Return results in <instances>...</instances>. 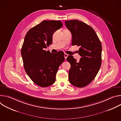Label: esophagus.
Segmentation results:
<instances>
[{
    "mask_svg": "<svg viewBox=\"0 0 121 121\" xmlns=\"http://www.w3.org/2000/svg\"><path fill=\"white\" fill-rule=\"evenodd\" d=\"M67 56H68V55L66 54H65V55H64V57H65V59H66V58L67 57Z\"/></svg>",
    "mask_w": 121,
    "mask_h": 121,
    "instance_id": "esophagus-1",
    "label": "esophagus"
}]
</instances>
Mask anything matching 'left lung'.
Returning a JSON list of instances; mask_svg holds the SVG:
<instances>
[{
    "instance_id": "1",
    "label": "left lung",
    "mask_w": 121,
    "mask_h": 121,
    "mask_svg": "<svg viewBox=\"0 0 121 121\" xmlns=\"http://www.w3.org/2000/svg\"><path fill=\"white\" fill-rule=\"evenodd\" d=\"M65 24L72 34V45L79 46V62L72 56L67 61L71 65L69 71V82L75 87H84L95 78L101 64L100 41L92 27L78 20L66 21Z\"/></svg>"
}]
</instances>
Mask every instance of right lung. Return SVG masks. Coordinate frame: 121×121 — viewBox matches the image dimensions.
Returning <instances> with one entry per match:
<instances>
[{"mask_svg": "<svg viewBox=\"0 0 121 121\" xmlns=\"http://www.w3.org/2000/svg\"><path fill=\"white\" fill-rule=\"evenodd\" d=\"M59 21H43L26 34L21 54L25 70L32 81L41 87L53 84L59 66L64 61V53L52 54L44 50L52 43L54 32L61 28Z\"/></svg>", "mask_w": 121, "mask_h": 121, "instance_id": "add662e5", "label": "right lung"}]
</instances>
